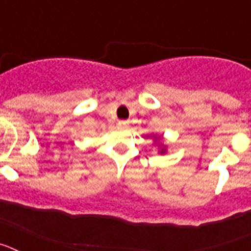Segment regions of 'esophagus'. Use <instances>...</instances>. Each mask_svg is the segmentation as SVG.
<instances>
[{
  "instance_id": "obj_1",
  "label": "esophagus",
  "mask_w": 251,
  "mask_h": 251,
  "mask_svg": "<svg viewBox=\"0 0 251 251\" xmlns=\"http://www.w3.org/2000/svg\"><path fill=\"white\" fill-rule=\"evenodd\" d=\"M128 124H129V122H128V121H119L118 122V126H119V127H127V126H128Z\"/></svg>"
}]
</instances>
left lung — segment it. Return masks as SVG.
Segmentation results:
<instances>
[{
    "instance_id": "left-lung-1",
    "label": "left lung",
    "mask_w": 251,
    "mask_h": 251,
    "mask_svg": "<svg viewBox=\"0 0 251 251\" xmlns=\"http://www.w3.org/2000/svg\"><path fill=\"white\" fill-rule=\"evenodd\" d=\"M165 152H166L165 148H162V150H161V154H162V153H165Z\"/></svg>"
}]
</instances>
